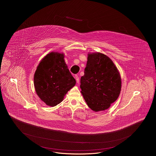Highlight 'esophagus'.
Here are the masks:
<instances>
[{"mask_svg":"<svg viewBox=\"0 0 156 156\" xmlns=\"http://www.w3.org/2000/svg\"><path fill=\"white\" fill-rule=\"evenodd\" d=\"M75 79H76V80L77 83H79V77L78 75H76V76H75Z\"/></svg>","mask_w":156,"mask_h":156,"instance_id":"obj_1","label":"esophagus"}]
</instances>
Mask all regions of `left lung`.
I'll use <instances>...</instances> for the list:
<instances>
[{
    "instance_id": "8db88e82",
    "label": "left lung",
    "mask_w": 156,
    "mask_h": 156,
    "mask_svg": "<svg viewBox=\"0 0 156 156\" xmlns=\"http://www.w3.org/2000/svg\"><path fill=\"white\" fill-rule=\"evenodd\" d=\"M84 73L80 88L88 107L95 112L108 109L121 92V79L117 68L106 55L89 53Z\"/></svg>"
}]
</instances>
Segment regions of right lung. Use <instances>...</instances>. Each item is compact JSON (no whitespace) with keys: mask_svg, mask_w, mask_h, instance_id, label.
<instances>
[{"mask_svg":"<svg viewBox=\"0 0 156 156\" xmlns=\"http://www.w3.org/2000/svg\"><path fill=\"white\" fill-rule=\"evenodd\" d=\"M35 91L45 103L55 106L67 92L76 85V80L68 69L64 53L51 52L41 61L34 77Z\"/></svg>","mask_w":156,"mask_h":156,"instance_id":"1","label":"right lung"}]
</instances>
